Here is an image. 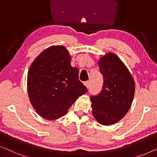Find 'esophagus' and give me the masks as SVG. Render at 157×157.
Returning <instances> with one entry per match:
<instances>
[{"instance_id":"obj_1","label":"esophagus","mask_w":157,"mask_h":157,"mask_svg":"<svg viewBox=\"0 0 157 157\" xmlns=\"http://www.w3.org/2000/svg\"><path fill=\"white\" fill-rule=\"evenodd\" d=\"M84 84H85V85L86 86V88H87V89L90 88V81H86Z\"/></svg>"}]
</instances>
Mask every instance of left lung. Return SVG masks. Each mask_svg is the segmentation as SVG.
<instances>
[{
  "label": "left lung",
  "mask_w": 157,
  "mask_h": 157,
  "mask_svg": "<svg viewBox=\"0 0 157 157\" xmlns=\"http://www.w3.org/2000/svg\"><path fill=\"white\" fill-rule=\"evenodd\" d=\"M99 67L104 83L101 92L90 97L92 114L101 125H113L130 109L135 94V82L127 67L113 53L100 58Z\"/></svg>",
  "instance_id": "left-lung-1"
}]
</instances>
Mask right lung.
<instances>
[{
    "label": "right lung",
    "instance_id": "right-lung-1",
    "mask_svg": "<svg viewBox=\"0 0 157 157\" xmlns=\"http://www.w3.org/2000/svg\"><path fill=\"white\" fill-rule=\"evenodd\" d=\"M63 46H53L37 56L27 75L30 102L39 116L47 120L63 116L79 97L87 92L79 80V71Z\"/></svg>",
    "mask_w": 157,
    "mask_h": 157
}]
</instances>
